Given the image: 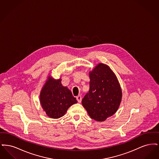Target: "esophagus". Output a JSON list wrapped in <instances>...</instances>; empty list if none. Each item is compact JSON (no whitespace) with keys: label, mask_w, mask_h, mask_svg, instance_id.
Returning <instances> with one entry per match:
<instances>
[{"label":"esophagus","mask_w":159,"mask_h":159,"mask_svg":"<svg viewBox=\"0 0 159 159\" xmlns=\"http://www.w3.org/2000/svg\"><path fill=\"white\" fill-rule=\"evenodd\" d=\"M76 99H77V102L80 103V102H81V101H82V97H81L80 95H78V96L76 97Z\"/></svg>","instance_id":"1"}]
</instances>
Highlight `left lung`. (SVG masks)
Here are the masks:
<instances>
[{
  "mask_svg": "<svg viewBox=\"0 0 159 159\" xmlns=\"http://www.w3.org/2000/svg\"><path fill=\"white\" fill-rule=\"evenodd\" d=\"M89 91L82 103L92 119L103 121L120 106L121 90L116 76L108 66L99 64L89 73Z\"/></svg>",
  "mask_w": 159,
  "mask_h": 159,
  "instance_id": "8db88e82",
  "label": "left lung"
}]
</instances>
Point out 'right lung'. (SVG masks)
<instances>
[{
	"label": "right lung",
	"mask_w": 159,
	"mask_h": 159,
	"mask_svg": "<svg viewBox=\"0 0 159 159\" xmlns=\"http://www.w3.org/2000/svg\"><path fill=\"white\" fill-rule=\"evenodd\" d=\"M61 82V79L49 78L40 93L42 107L46 114L53 119L63 116L70 106L77 102L71 92L62 86Z\"/></svg>",
	"instance_id": "1"
}]
</instances>
